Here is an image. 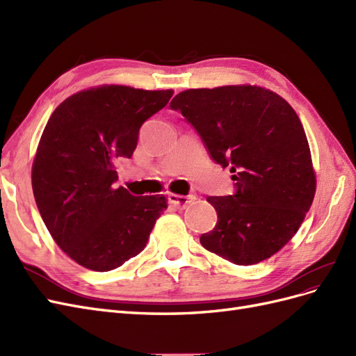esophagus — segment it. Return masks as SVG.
Instances as JSON below:
<instances>
[{"instance_id":"34e87169","label":"esophagus","mask_w":356,"mask_h":356,"mask_svg":"<svg viewBox=\"0 0 356 356\" xmlns=\"http://www.w3.org/2000/svg\"><path fill=\"white\" fill-rule=\"evenodd\" d=\"M195 196H181V195H169L168 200L172 204V207H175L177 209H186L188 204H191L195 202Z\"/></svg>"}]
</instances>
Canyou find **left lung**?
<instances>
[{"mask_svg": "<svg viewBox=\"0 0 356 356\" xmlns=\"http://www.w3.org/2000/svg\"><path fill=\"white\" fill-rule=\"evenodd\" d=\"M202 138L211 159L230 168L234 195L211 196L215 227L208 251L239 266L270 258L297 233L316 178L298 115L284 98L257 86L188 89L170 101Z\"/></svg>", "mask_w": 356, "mask_h": 356, "instance_id": "1", "label": "left lung"}]
</instances>
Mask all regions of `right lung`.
Listing matches in <instances>:
<instances>
[{
  "label": "right lung",
  "mask_w": 356,
  "mask_h": 356,
  "mask_svg": "<svg viewBox=\"0 0 356 356\" xmlns=\"http://www.w3.org/2000/svg\"><path fill=\"white\" fill-rule=\"evenodd\" d=\"M174 92L101 86L53 111L41 135L32 190L51 238L70 258L108 272L141 252L165 196H134L114 187L117 159H131L139 129Z\"/></svg>",
  "instance_id": "1"
}]
</instances>
